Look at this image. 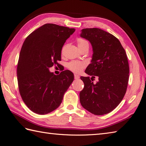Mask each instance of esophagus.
<instances>
[{"label": "esophagus", "instance_id": "esophagus-1", "mask_svg": "<svg viewBox=\"0 0 146 146\" xmlns=\"http://www.w3.org/2000/svg\"><path fill=\"white\" fill-rule=\"evenodd\" d=\"M74 78L75 79H78L80 78V76H78L77 74H74Z\"/></svg>", "mask_w": 146, "mask_h": 146}]
</instances>
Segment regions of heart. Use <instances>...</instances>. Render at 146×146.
Returning <instances> with one entry per match:
<instances>
[{"label":"heart","instance_id":"obj_1","mask_svg":"<svg viewBox=\"0 0 146 146\" xmlns=\"http://www.w3.org/2000/svg\"><path fill=\"white\" fill-rule=\"evenodd\" d=\"M78 46L80 47L85 45H89L88 42L84 39L80 38L77 40ZM86 63L82 61H72L68 64V68L76 73H80L85 68Z\"/></svg>","mask_w":146,"mask_h":146}]
</instances>
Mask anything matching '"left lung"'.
<instances>
[{
    "label": "left lung",
    "mask_w": 146,
    "mask_h": 146,
    "mask_svg": "<svg viewBox=\"0 0 146 146\" xmlns=\"http://www.w3.org/2000/svg\"><path fill=\"white\" fill-rule=\"evenodd\" d=\"M80 37L89 41L92 48V60L85 73L99 81L94 83L89 77H81L84 88L80 92L82 107L95 115L109 113L120 104L126 92L129 66L124 48L113 35L98 29H83Z\"/></svg>",
    "instance_id": "obj_1"
}]
</instances>
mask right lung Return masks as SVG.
Instances as JSON below:
<instances>
[{"label":"right lung","mask_w":146,"mask_h":146,"mask_svg":"<svg viewBox=\"0 0 146 146\" xmlns=\"http://www.w3.org/2000/svg\"><path fill=\"white\" fill-rule=\"evenodd\" d=\"M75 30L46 24L23 43L17 68L19 90L25 104L35 113L46 114L58 108L74 80L70 70L56 76L49 68L58 64L64 44Z\"/></svg>","instance_id":"right-lung-1"}]
</instances>
